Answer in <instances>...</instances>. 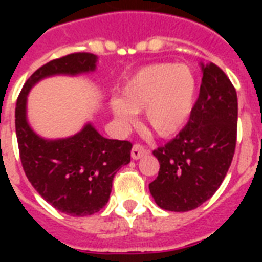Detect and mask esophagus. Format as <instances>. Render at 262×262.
Listing matches in <instances>:
<instances>
[{
  "mask_svg": "<svg viewBox=\"0 0 262 262\" xmlns=\"http://www.w3.org/2000/svg\"><path fill=\"white\" fill-rule=\"evenodd\" d=\"M130 155L133 159H140V158H143L145 155V148L143 145H140V144H135L133 148H132Z\"/></svg>",
  "mask_w": 262,
  "mask_h": 262,
  "instance_id": "obj_1",
  "label": "esophagus"
}]
</instances>
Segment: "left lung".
I'll return each mask as SVG.
<instances>
[{
    "label": "left lung",
    "mask_w": 262,
    "mask_h": 262,
    "mask_svg": "<svg viewBox=\"0 0 262 262\" xmlns=\"http://www.w3.org/2000/svg\"><path fill=\"white\" fill-rule=\"evenodd\" d=\"M96 59L92 53H73L40 67L23 85L14 111L18 152L27 178L47 203L72 216L94 215L104 208L114 175L130 162L132 144L102 137L91 123L68 139H42L27 121V96L45 77L95 71Z\"/></svg>",
    "instance_id": "left-lung-1"
}]
</instances>
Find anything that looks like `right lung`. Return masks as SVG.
Returning <instances> with one entry per match:
<instances>
[{"label":"right lung","mask_w":262,"mask_h":262,"mask_svg":"<svg viewBox=\"0 0 262 262\" xmlns=\"http://www.w3.org/2000/svg\"><path fill=\"white\" fill-rule=\"evenodd\" d=\"M236 119L235 90L224 72L209 63L187 123L152 152L160 168L149 191L162 209L191 211L215 194L235 152Z\"/></svg>","instance_id":"add662e5"}]
</instances>
